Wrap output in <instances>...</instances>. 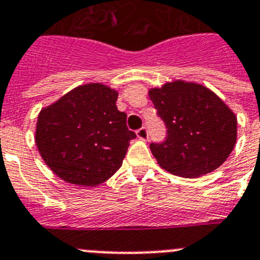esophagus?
Masks as SVG:
<instances>
[{"instance_id":"obj_1","label":"esophagus","mask_w":260,"mask_h":260,"mask_svg":"<svg viewBox=\"0 0 260 260\" xmlns=\"http://www.w3.org/2000/svg\"><path fill=\"white\" fill-rule=\"evenodd\" d=\"M136 135H137V137H139L140 140H147V137H149V132H147L146 127H142L140 128V129H137Z\"/></svg>"}]
</instances>
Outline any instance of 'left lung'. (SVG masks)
<instances>
[{"instance_id": "8db88e82", "label": "left lung", "mask_w": 260, "mask_h": 260, "mask_svg": "<svg viewBox=\"0 0 260 260\" xmlns=\"http://www.w3.org/2000/svg\"><path fill=\"white\" fill-rule=\"evenodd\" d=\"M149 97L167 128L165 141L150 144L160 167L200 177L225 162L237 139V119L214 92L177 80L153 88Z\"/></svg>"}]
</instances>
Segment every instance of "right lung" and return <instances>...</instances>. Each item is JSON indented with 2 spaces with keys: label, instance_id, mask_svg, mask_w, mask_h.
<instances>
[{
  "label": "right lung",
  "instance_id": "add662e5",
  "mask_svg": "<svg viewBox=\"0 0 260 260\" xmlns=\"http://www.w3.org/2000/svg\"><path fill=\"white\" fill-rule=\"evenodd\" d=\"M118 92L85 84L40 111L36 145L58 177L80 186L100 185L121 167L129 141L127 114L116 107Z\"/></svg>",
  "mask_w": 260,
  "mask_h": 260
}]
</instances>
